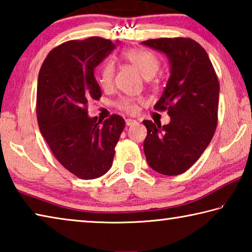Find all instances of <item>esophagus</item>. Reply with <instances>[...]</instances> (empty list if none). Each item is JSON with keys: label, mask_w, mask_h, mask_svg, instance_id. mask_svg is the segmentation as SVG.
<instances>
[{"label": "esophagus", "mask_w": 252, "mask_h": 252, "mask_svg": "<svg viewBox=\"0 0 252 252\" xmlns=\"http://www.w3.org/2000/svg\"><path fill=\"white\" fill-rule=\"evenodd\" d=\"M135 123H136V121L133 120V119H126V125L127 126H133V125H135Z\"/></svg>", "instance_id": "obj_1"}]
</instances>
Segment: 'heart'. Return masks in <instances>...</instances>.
<instances>
[{
    "instance_id": "heart-1",
    "label": "heart",
    "mask_w": 252,
    "mask_h": 252,
    "mask_svg": "<svg viewBox=\"0 0 252 252\" xmlns=\"http://www.w3.org/2000/svg\"><path fill=\"white\" fill-rule=\"evenodd\" d=\"M123 59L133 65L144 79L150 80L160 69V60L155 53L141 49H129L123 51ZM114 65L111 61H106L100 67L99 82L103 88H108L113 82ZM141 100L132 97H122L118 101V108L127 113H135L139 110Z\"/></svg>"
}]
</instances>
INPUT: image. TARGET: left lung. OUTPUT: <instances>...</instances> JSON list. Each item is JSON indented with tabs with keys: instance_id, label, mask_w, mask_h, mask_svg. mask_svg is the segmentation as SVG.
Listing matches in <instances>:
<instances>
[{
	"instance_id": "obj_1",
	"label": "left lung",
	"mask_w": 252,
	"mask_h": 252,
	"mask_svg": "<svg viewBox=\"0 0 252 252\" xmlns=\"http://www.w3.org/2000/svg\"><path fill=\"white\" fill-rule=\"evenodd\" d=\"M143 45L167 55L171 73L155 109L168 110L170 123L144 120L148 164L164 176H178L195 163L218 123L219 81L208 54L189 37L147 40Z\"/></svg>"
}]
</instances>
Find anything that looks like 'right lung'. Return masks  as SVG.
<instances>
[{"label": "right lung", "instance_id": "add662e5", "mask_svg": "<svg viewBox=\"0 0 252 252\" xmlns=\"http://www.w3.org/2000/svg\"><path fill=\"white\" fill-rule=\"evenodd\" d=\"M114 48L112 41L97 36L67 41L51 51L39 72L36 114L41 133L55 159L84 180L109 171L126 126L118 114L103 123L88 116V101L101 97L94 69Z\"/></svg>", "mask_w": 252, "mask_h": 252}]
</instances>
